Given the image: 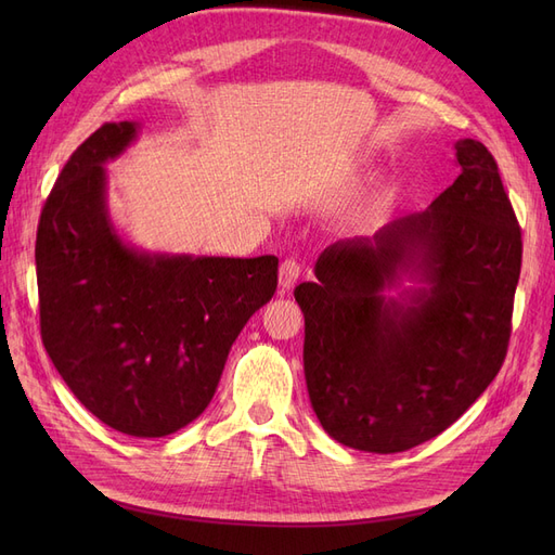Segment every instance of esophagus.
Segmentation results:
<instances>
[{"instance_id":"34e87169","label":"esophagus","mask_w":555,"mask_h":555,"mask_svg":"<svg viewBox=\"0 0 555 555\" xmlns=\"http://www.w3.org/2000/svg\"><path fill=\"white\" fill-rule=\"evenodd\" d=\"M300 278V263L294 261V259H284L280 263V273H278V280H280V289L282 292H289L296 280Z\"/></svg>"}]
</instances>
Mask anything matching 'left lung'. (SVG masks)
<instances>
[{
  "mask_svg": "<svg viewBox=\"0 0 555 555\" xmlns=\"http://www.w3.org/2000/svg\"><path fill=\"white\" fill-rule=\"evenodd\" d=\"M453 147L461 176L424 212L328 245L317 282L294 289L312 410L345 447L398 453L435 438L505 361L520 229L489 150Z\"/></svg>",
  "mask_w": 555,
  "mask_h": 555,
  "instance_id": "1",
  "label": "left lung"
}]
</instances>
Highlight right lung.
<instances>
[{
	"instance_id": "obj_1",
	"label": "right lung",
	"mask_w": 555,
	"mask_h": 555,
	"mask_svg": "<svg viewBox=\"0 0 555 555\" xmlns=\"http://www.w3.org/2000/svg\"><path fill=\"white\" fill-rule=\"evenodd\" d=\"M141 122H108L50 192L37 231L41 338L99 422L164 438L204 412L247 319L273 298L278 257L150 251L115 229L106 164Z\"/></svg>"
}]
</instances>
